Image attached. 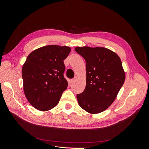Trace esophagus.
Listing matches in <instances>:
<instances>
[{
  "instance_id": "obj_1",
  "label": "esophagus",
  "mask_w": 149,
  "mask_h": 149,
  "mask_svg": "<svg viewBox=\"0 0 149 149\" xmlns=\"http://www.w3.org/2000/svg\"><path fill=\"white\" fill-rule=\"evenodd\" d=\"M76 80V77L74 78L73 79H72L71 81V82H72V83H74Z\"/></svg>"
}]
</instances>
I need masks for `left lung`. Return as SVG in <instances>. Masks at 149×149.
<instances>
[{
  "label": "left lung",
  "instance_id": "1",
  "mask_svg": "<svg viewBox=\"0 0 149 149\" xmlns=\"http://www.w3.org/2000/svg\"><path fill=\"white\" fill-rule=\"evenodd\" d=\"M75 51L86 64V85L76 96L79 105L89 113H100L114 101L124 83L121 60L116 53L103 47H76Z\"/></svg>",
  "mask_w": 149,
  "mask_h": 149
}]
</instances>
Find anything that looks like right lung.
Segmentation results:
<instances>
[{"mask_svg": "<svg viewBox=\"0 0 149 149\" xmlns=\"http://www.w3.org/2000/svg\"><path fill=\"white\" fill-rule=\"evenodd\" d=\"M70 52L69 47L48 45L35 49L26 58L22 71L24 91L35 109L48 111L59 102L68 85L63 75V60Z\"/></svg>", "mask_w": 149, "mask_h": 149, "instance_id": "add662e5", "label": "right lung"}]
</instances>
